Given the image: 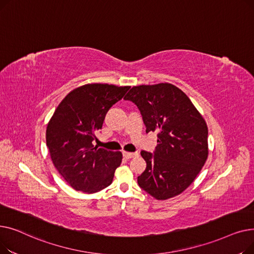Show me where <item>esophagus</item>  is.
Returning <instances> with one entry per match:
<instances>
[{"label":"esophagus","mask_w":254,"mask_h":254,"mask_svg":"<svg viewBox=\"0 0 254 254\" xmlns=\"http://www.w3.org/2000/svg\"><path fill=\"white\" fill-rule=\"evenodd\" d=\"M138 155V153H136V152H127V151H124V156L126 157V158H132V157H135V156H137Z\"/></svg>","instance_id":"esophagus-1"}]
</instances>
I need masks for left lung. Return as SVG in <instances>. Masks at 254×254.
Returning <instances> with one entry per match:
<instances>
[{"instance_id": "left-lung-1", "label": "left lung", "mask_w": 254, "mask_h": 254, "mask_svg": "<svg viewBox=\"0 0 254 254\" xmlns=\"http://www.w3.org/2000/svg\"><path fill=\"white\" fill-rule=\"evenodd\" d=\"M125 100L134 102L146 132L157 131L154 155L141 151L147 167L141 189L156 199L183 192L201 172L209 154L208 127L190 98L171 83L132 86Z\"/></svg>"}]
</instances>
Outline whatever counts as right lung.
I'll use <instances>...</instances> for the list:
<instances>
[{"label": "right lung", "mask_w": 254, "mask_h": 254, "mask_svg": "<svg viewBox=\"0 0 254 254\" xmlns=\"http://www.w3.org/2000/svg\"><path fill=\"white\" fill-rule=\"evenodd\" d=\"M129 86L88 83L74 88L60 103L46 127L51 161L75 190L93 193L112 183L123 161L120 151L92 145L105 115Z\"/></svg>", "instance_id": "right-lung-1"}]
</instances>
